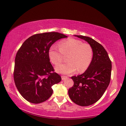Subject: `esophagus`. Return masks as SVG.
<instances>
[{"instance_id": "esophagus-1", "label": "esophagus", "mask_w": 126, "mask_h": 126, "mask_svg": "<svg viewBox=\"0 0 126 126\" xmlns=\"http://www.w3.org/2000/svg\"><path fill=\"white\" fill-rule=\"evenodd\" d=\"M67 78L66 76H61V78H62V80H64L66 79V78Z\"/></svg>"}]
</instances>
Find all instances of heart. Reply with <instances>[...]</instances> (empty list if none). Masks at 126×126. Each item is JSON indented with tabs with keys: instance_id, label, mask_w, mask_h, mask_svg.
<instances>
[{
	"instance_id": "heart-1",
	"label": "heart",
	"mask_w": 126,
	"mask_h": 126,
	"mask_svg": "<svg viewBox=\"0 0 126 126\" xmlns=\"http://www.w3.org/2000/svg\"><path fill=\"white\" fill-rule=\"evenodd\" d=\"M68 63L57 65L55 67L57 73L70 74L75 73L83 72L90 66L92 63L93 52L92 47L88 44L83 43L79 40L70 38L60 42L59 47L53 45L48 51L50 61L54 65L61 63L63 56H67Z\"/></svg>"
}]
</instances>
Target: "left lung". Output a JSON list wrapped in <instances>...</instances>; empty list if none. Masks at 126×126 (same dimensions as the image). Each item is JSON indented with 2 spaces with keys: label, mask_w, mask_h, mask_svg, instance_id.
Instances as JSON below:
<instances>
[{
  "label": "left lung",
  "mask_w": 126,
  "mask_h": 126,
  "mask_svg": "<svg viewBox=\"0 0 126 126\" xmlns=\"http://www.w3.org/2000/svg\"><path fill=\"white\" fill-rule=\"evenodd\" d=\"M88 43L93 49V56L90 66L83 74L72 77L74 85L68 94L74 103L87 106L96 102L103 95L110 83L111 61L103 47L87 36L75 35Z\"/></svg>",
  "instance_id": "8db88e82"
}]
</instances>
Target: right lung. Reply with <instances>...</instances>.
Here are the masks:
<instances>
[{
	"label": "right lung",
	"mask_w": 126,
	"mask_h": 126,
	"mask_svg": "<svg viewBox=\"0 0 126 126\" xmlns=\"http://www.w3.org/2000/svg\"><path fill=\"white\" fill-rule=\"evenodd\" d=\"M66 36L59 32L34 34L24 42L15 60V83L21 96L32 103L47 101L52 86L61 81L50 62L48 51L53 44Z\"/></svg>",
	"instance_id": "1"
}]
</instances>
